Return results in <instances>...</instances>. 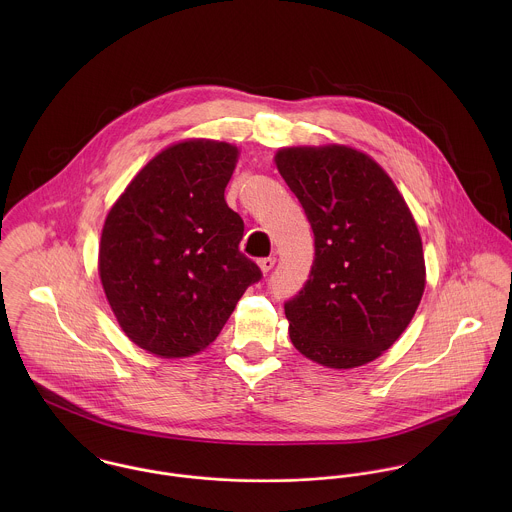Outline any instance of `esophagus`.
Segmentation results:
<instances>
[{
    "label": "esophagus",
    "mask_w": 512,
    "mask_h": 512,
    "mask_svg": "<svg viewBox=\"0 0 512 512\" xmlns=\"http://www.w3.org/2000/svg\"><path fill=\"white\" fill-rule=\"evenodd\" d=\"M274 264H276V258H262V260L258 262V266H260V270H262L264 274H268V272L274 268Z\"/></svg>",
    "instance_id": "esophagus-1"
}]
</instances>
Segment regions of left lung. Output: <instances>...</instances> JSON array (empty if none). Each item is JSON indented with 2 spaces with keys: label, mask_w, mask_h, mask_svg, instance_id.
Here are the masks:
<instances>
[{
  "label": "left lung",
  "mask_w": 512,
  "mask_h": 512,
  "mask_svg": "<svg viewBox=\"0 0 512 512\" xmlns=\"http://www.w3.org/2000/svg\"><path fill=\"white\" fill-rule=\"evenodd\" d=\"M276 167L315 236V260L286 317L293 347L327 368L388 351L426 288L418 224L390 175L355 147H282Z\"/></svg>",
  "instance_id": "1"
}]
</instances>
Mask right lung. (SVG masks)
I'll use <instances>...</instances> for the list:
<instances>
[{"label":"right lung","mask_w":512,"mask_h":512,"mask_svg":"<svg viewBox=\"0 0 512 512\" xmlns=\"http://www.w3.org/2000/svg\"><path fill=\"white\" fill-rule=\"evenodd\" d=\"M240 149L193 138L161 149L108 211L98 274L126 337L161 359L205 351L262 278L240 254L224 189Z\"/></svg>","instance_id":"right-lung-1"}]
</instances>
